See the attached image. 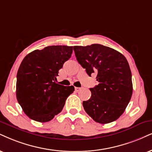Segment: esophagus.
I'll return each instance as SVG.
<instances>
[{
	"label": "esophagus",
	"instance_id": "1",
	"mask_svg": "<svg viewBox=\"0 0 152 152\" xmlns=\"http://www.w3.org/2000/svg\"><path fill=\"white\" fill-rule=\"evenodd\" d=\"M75 89L76 91H79L80 89H81V88H80V87H75Z\"/></svg>",
	"mask_w": 152,
	"mask_h": 152
}]
</instances>
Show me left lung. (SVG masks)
Instances as JSON below:
<instances>
[{"label": "left lung", "mask_w": 152, "mask_h": 152, "mask_svg": "<svg viewBox=\"0 0 152 152\" xmlns=\"http://www.w3.org/2000/svg\"><path fill=\"white\" fill-rule=\"evenodd\" d=\"M77 61L89 76L96 75L98 85L90 88L91 96L83 102L86 113L96 123L106 124L121 116L132 94V73L120 52L101 44L73 47Z\"/></svg>", "instance_id": "obj_1"}]
</instances>
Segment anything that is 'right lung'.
<instances>
[{
	"mask_svg": "<svg viewBox=\"0 0 152 152\" xmlns=\"http://www.w3.org/2000/svg\"><path fill=\"white\" fill-rule=\"evenodd\" d=\"M72 53V46H50L34 50L22 61L17 74L16 96L31 119L46 123L63 110L75 88L55 81Z\"/></svg>",
	"mask_w": 152,
	"mask_h": 152,
	"instance_id": "add662e5",
	"label": "right lung"
}]
</instances>
